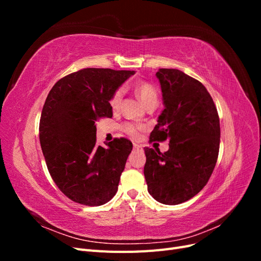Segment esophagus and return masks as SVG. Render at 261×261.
<instances>
[{"mask_svg":"<svg viewBox=\"0 0 261 261\" xmlns=\"http://www.w3.org/2000/svg\"><path fill=\"white\" fill-rule=\"evenodd\" d=\"M134 149H136V150H143V147H141V146L138 145V144H134Z\"/></svg>","mask_w":261,"mask_h":261,"instance_id":"obj_1","label":"esophagus"}]
</instances>
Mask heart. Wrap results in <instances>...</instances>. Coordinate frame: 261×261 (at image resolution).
Listing matches in <instances>:
<instances>
[{
	"label": "heart",
	"instance_id": "b5f03b06",
	"mask_svg": "<svg viewBox=\"0 0 261 261\" xmlns=\"http://www.w3.org/2000/svg\"><path fill=\"white\" fill-rule=\"evenodd\" d=\"M134 90H135L136 96L138 97V99L141 101V103H143L145 107L148 103H150V102L158 101L156 90L151 84L146 83V82H140V83L136 84ZM122 97H123L122 89H117L113 93L111 99H110V107H111L113 111H116V110H118V108H120ZM141 129H143V127L139 125H135V124H125L124 125V130L133 138H138L139 133Z\"/></svg>",
	"mask_w": 261,
	"mask_h": 261
}]
</instances>
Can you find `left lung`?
<instances>
[{
	"label": "left lung",
	"mask_w": 261,
	"mask_h": 261,
	"mask_svg": "<svg viewBox=\"0 0 261 261\" xmlns=\"http://www.w3.org/2000/svg\"><path fill=\"white\" fill-rule=\"evenodd\" d=\"M164 109L150 141L170 140L169 150L145 148L148 192L164 204L193 198L206 186L216 167L220 120L210 93L200 82L174 68L155 74Z\"/></svg>",
	"instance_id": "left-lung-1"
}]
</instances>
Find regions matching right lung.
Listing matches in <instances>:
<instances>
[{"instance_id": "add662e5", "label": "right lung", "mask_w": 261, "mask_h": 261, "mask_svg": "<svg viewBox=\"0 0 261 261\" xmlns=\"http://www.w3.org/2000/svg\"><path fill=\"white\" fill-rule=\"evenodd\" d=\"M134 70L84 68L55 84L44 102L39 138L54 183L70 200L101 206L117 192L133 144L97 146L96 122L113 115L110 99Z\"/></svg>"}]
</instances>
